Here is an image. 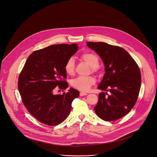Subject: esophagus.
<instances>
[{"label": "esophagus", "instance_id": "esophagus-1", "mask_svg": "<svg viewBox=\"0 0 157 157\" xmlns=\"http://www.w3.org/2000/svg\"><path fill=\"white\" fill-rule=\"evenodd\" d=\"M87 94V93H85V92H81L80 93V96H86Z\"/></svg>", "mask_w": 157, "mask_h": 157}]
</instances>
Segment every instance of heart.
Returning a JSON list of instances; mask_svg holds the SVG:
<instances>
[{"instance_id": "obj_1", "label": "heart", "mask_w": 157, "mask_h": 157, "mask_svg": "<svg viewBox=\"0 0 157 157\" xmlns=\"http://www.w3.org/2000/svg\"><path fill=\"white\" fill-rule=\"evenodd\" d=\"M81 58L90 66L94 70L99 65V59L93 53H84L81 56ZM75 62L74 58H69L64 64V71L68 75H73L75 73ZM95 82L96 79L93 76H79L73 80L72 85L74 87L80 91H87Z\"/></svg>"}]
</instances>
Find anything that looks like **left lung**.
<instances>
[{
  "label": "left lung",
  "instance_id": "8db88e82",
  "mask_svg": "<svg viewBox=\"0 0 157 157\" xmlns=\"http://www.w3.org/2000/svg\"><path fill=\"white\" fill-rule=\"evenodd\" d=\"M87 46L102 59L105 74L98 86L96 114L105 121H114L127 115L136 104L141 86V73L136 62L124 48L104 42H86Z\"/></svg>",
  "mask_w": 157,
  "mask_h": 157
}]
</instances>
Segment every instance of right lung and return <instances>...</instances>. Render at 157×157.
<instances>
[{
    "mask_svg": "<svg viewBox=\"0 0 157 157\" xmlns=\"http://www.w3.org/2000/svg\"><path fill=\"white\" fill-rule=\"evenodd\" d=\"M79 47L73 43L53 44L33 52L27 58L18 81L22 102L28 111L40 122L53 126L63 122L70 114L73 101L79 96L71 87L63 94H54L68 88L64 64Z\"/></svg>",
    "mask_w": 157,
    "mask_h": 157,
    "instance_id": "add662e5",
    "label": "right lung"
}]
</instances>
